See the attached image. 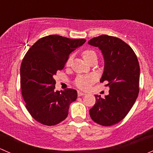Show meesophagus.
I'll return each instance as SVG.
<instances>
[{
  "mask_svg": "<svg viewBox=\"0 0 153 153\" xmlns=\"http://www.w3.org/2000/svg\"><path fill=\"white\" fill-rule=\"evenodd\" d=\"M77 95H78V97H82V96L85 95V94L83 92H81V91H78V92H77Z\"/></svg>",
  "mask_w": 153,
  "mask_h": 153,
  "instance_id": "esophagus-1",
  "label": "esophagus"
}]
</instances>
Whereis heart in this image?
Returning a JSON list of instances; mask_svg holds the SVG:
<instances>
[{
  "label": "heart",
  "mask_w": 153,
  "mask_h": 153,
  "mask_svg": "<svg viewBox=\"0 0 153 153\" xmlns=\"http://www.w3.org/2000/svg\"><path fill=\"white\" fill-rule=\"evenodd\" d=\"M82 55L83 59L87 62L89 60H91L92 58L97 56V53H96L95 51H92V50H85L82 53ZM71 62V57H69L67 59V62H66V65H70ZM94 81V77L93 76H79L75 79L74 83L76 87H78L79 88L87 89Z\"/></svg>",
  "instance_id": "obj_1"
}]
</instances>
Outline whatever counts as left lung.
Wrapping results in <instances>:
<instances>
[{
	"label": "left lung",
	"mask_w": 153,
	"mask_h": 153,
	"mask_svg": "<svg viewBox=\"0 0 153 153\" xmlns=\"http://www.w3.org/2000/svg\"><path fill=\"white\" fill-rule=\"evenodd\" d=\"M98 47L105 59L100 82L107 81L109 94L95 95L96 103L89 111L94 122L102 126L119 123L134 105L139 92L140 67L131 47L116 37L102 34L88 41Z\"/></svg>",
	"instance_id": "obj_1"
}]
</instances>
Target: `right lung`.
<instances>
[{
	"mask_svg": "<svg viewBox=\"0 0 153 153\" xmlns=\"http://www.w3.org/2000/svg\"><path fill=\"white\" fill-rule=\"evenodd\" d=\"M85 41L48 35L37 40L26 52L20 66V88L26 109L37 122L52 126L68 116L77 92L71 88L55 91L53 76L63 69L69 54Z\"/></svg>",
	"mask_w": 153,
	"mask_h": 153,
	"instance_id": "1",
	"label": "right lung"
}]
</instances>
